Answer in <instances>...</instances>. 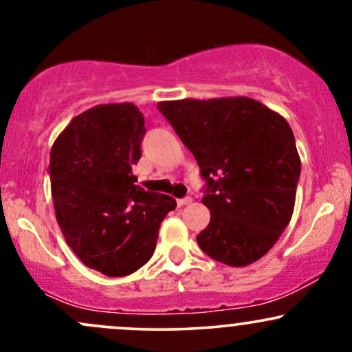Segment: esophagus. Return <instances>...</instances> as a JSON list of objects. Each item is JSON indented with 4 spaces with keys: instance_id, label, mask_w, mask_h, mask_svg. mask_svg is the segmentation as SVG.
I'll return each mask as SVG.
<instances>
[{
    "instance_id": "esophagus-1",
    "label": "esophagus",
    "mask_w": 352,
    "mask_h": 352,
    "mask_svg": "<svg viewBox=\"0 0 352 352\" xmlns=\"http://www.w3.org/2000/svg\"><path fill=\"white\" fill-rule=\"evenodd\" d=\"M188 204H192V199H190V197H185V199L177 200V205H179V207H184V205H188Z\"/></svg>"
}]
</instances>
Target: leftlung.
Here are the masks:
<instances>
[{
  "label": "left lung",
  "mask_w": 352,
  "mask_h": 352,
  "mask_svg": "<svg viewBox=\"0 0 352 352\" xmlns=\"http://www.w3.org/2000/svg\"><path fill=\"white\" fill-rule=\"evenodd\" d=\"M207 180L210 223L197 243L228 266L260 260L288 227L301 160L289 124L250 98L159 102Z\"/></svg>",
  "instance_id": "left-lung-1"
}]
</instances>
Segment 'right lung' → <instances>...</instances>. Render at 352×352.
I'll use <instances>...</instances> for the list:
<instances>
[{
	"instance_id": "obj_1",
	"label": "right lung",
	"mask_w": 352,
	"mask_h": 352,
	"mask_svg": "<svg viewBox=\"0 0 352 352\" xmlns=\"http://www.w3.org/2000/svg\"><path fill=\"white\" fill-rule=\"evenodd\" d=\"M144 135L134 104H100L76 116L51 148L60 232L84 265L106 276H127L147 263L160 223L177 207L172 197L135 185Z\"/></svg>"
}]
</instances>
